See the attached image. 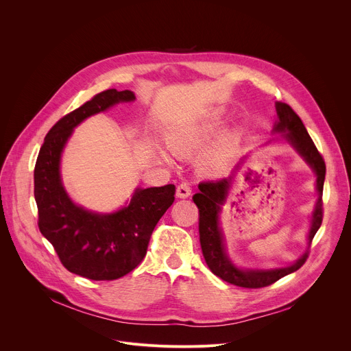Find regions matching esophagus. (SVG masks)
Masks as SVG:
<instances>
[{"mask_svg":"<svg viewBox=\"0 0 351 351\" xmlns=\"http://www.w3.org/2000/svg\"><path fill=\"white\" fill-rule=\"evenodd\" d=\"M191 194V187L189 183H180L176 187V197L178 198H187Z\"/></svg>","mask_w":351,"mask_h":351,"instance_id":"1","label":"esophagus"}]
</instances>
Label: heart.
<instances>
[{"label": "heart", "instance_id": "1", "mask_svg": "<svg viewBox=\"0 0 351 351\" xmlns=\"http://www.w3.org/2000/svg\"><path fill=\"white\" fill-rule=\"evenodd\" d=\"M221 121V111H215L198 122H191L186 125H179L172 128L167 133V143L176 156L190 157L197 153L211 133L217 129ZM161 157L169 161L168 156L161 153ZM223 168V161L221 157H214L203 161L202 169L207 173H219Z\"/></svg>", "mask_w": 351, "mask_h": 351}]
</instances>
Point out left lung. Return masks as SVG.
<instances>
[{"label":"left lung","instance_id":"obj_1","mask_svg":"<svg viewBox=\"0 0 351 351\" xmlns=\"http://www.w3.org/2000/svg\"><path fill=\"white\" fill-rule=\"evenodd\" d=\"M278 119L275 121L274 133H280L282 138L289 143L297 154L302 157L310 168L314 171L317 176V193L318 199L315 203L313 215H311V225L308 230L307 244H310L318 232L322 223V190L325 182V161L322 156L318 153V149L310 137L304 123L298 115L290 108V106L285 103H275ZM247 157H244L233 169L232 175L223 178L221 180H211V182H202L198 184V193L193 195V202L195 203L199 218H198V232H199V244H202L203 256L211 272L221 278L222 280L232 283L239 287L247 289H260L269 286L279 280L280 278L297 271L302 268L303 264L308 258V248L306 253L295 260L293 264L280 268H271V269H252V268H239L232 263L226 253L225 247V237L221 229V213L222 206L226 203V198L229 195L230 187L244 164ZM248 179V178H247Z\"/></svg>","mask_w":351,"mask_h":351}]
</instances>
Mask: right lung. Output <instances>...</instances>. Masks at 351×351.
Returning a JSON list of instances; mask_svg holds the SVG:
<instances>
[{
	"label": "right lung",
	"instance_id": "add662e5",
	"mask_svg": "<svg viewBox=\"0 0 351 351\" xmlns=\"http://www.w3.org/2000/svg\"><path fill=\"white\" fill-rule=\"evenodd\" d=\"M134 99L130 90L110 88L94 95L47 133L34 167L38 229L69 272L91 280H114L133 271L175 199V184L137 187L125 207L99 214L75 204L64 187L61 157L73 129L91 115Z\"/></svg>",
	"mask_w": 351,
	"mask_h": 351
}]
</instances>
